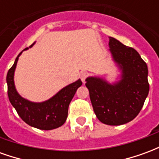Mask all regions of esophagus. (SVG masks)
<instances>
[{
    "instance_id": "obj_1",
    "label": "esophagus",
    "mask_w": 159,
    "mask_h": 159,
    "mask_svg": "<svg viewBox=\"0 0 159 159\" xmlns=\"http://www.w3.org/2000/svg\"><path fill=\"white\" fill-rule=\"evenodd\" d=\"M87 76H88V73L87 72H82L80 74V78L82 80V82H83V84L85 83V80H86Z\"/></svg>"
}]
</instances>
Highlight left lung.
<instances>
[{
    "label": "left lung",
    "instance_id": "obj_1",
    "mask_svg": "<svg viewBox=\"0 0 159 159\" xmlns=\"http://www.w3.org/2000/svg\"><path fill=\"white\" fill-rule=\"evenodd\" d=\"M109 48L120 71L117 81L109 83L104 76H88L86 87L97 118L117 126L132 121L143 107L149 93L148 69L135 49L116 38L109 37Z\"/></svg>",
    "mask_w": 159,
    "mask_h": 159
}]
</instances>
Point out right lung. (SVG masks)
<instances>
[{
    "instance_id": "add662e5",
    "label": "right lung",
    "mask_w": 159,
    "mask_h": 159,
    "mask_svg": "<svg viewBox=\"0 0 159 159\" xmlns=\"http://www.w3.org/2000/svg\"><path fill=\"white\" fill-rule=\"evenodd\" d=\"M36 42L30 48H32ZM29 48L24 49L25 51ZM23 51L16 58L13 66L7 75V94L10 102L19 116L30 126L42 130H51L62 126L66 123L68 116V108L70 101L76 93L77 89L83 84L81 79L64 87L48 100L42 102H33L25 99L17 91L14 83L15 72L19 57Z\"/></svg>"
}]
</instances>
